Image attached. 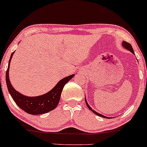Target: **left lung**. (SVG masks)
I'll return each instance as SVG.
<instances>
[{
  "label": "left lung",
  "mask_w": 147,
  "mask_h": 147,
  "mask_svg": "<svg viewBox=\"0 0 147 147\" xmlns=\"http://www.w3.org/2000/svg\"><path fill=\"white\" fill-rule=\"evenodd\" d=\"M122 45H123V47H124V48H126V49H128V50H129L130 51L133 53V54H135V53H134V51H133V48H132L131 45V44H129V43H128V42H124V41H123V44H122ZM85 101H86V100H85ZM86 105H87V107H88V108H89V109H90V110H92V111L93 112V113H94L95 115H98V116H99V117H103V118H108V117H105V116H103V115H100V114L98 113H96V112H95L94 110H92V108H90V106H89L88 103H87V101H86Z\"/></svg>",
  "instance_id": "obj_1"
}]
</instances>
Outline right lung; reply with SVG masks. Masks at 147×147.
I'll return each instance as SVG.
<instances>
[{"instance_id":"1","label":"right lung","mask_w":147,"mask_h":147,"mask_svg":"<svg viewBox=\"0 0 147 147\" xmlns=\"http://www.w3.org/2000/svg\"><path fill=\"white\" fill-rule=\"evenodd\" d=\"M13 53L14 52L11 53L10 59L9 60L7 69L6 71V83H7L8 91L16 104L21 109L30 115H41V114L47 113L48 112L55 109L60 101L61 93L63 90V87H65V84H67V82L73 78L74 74L62 79L52 90L45 94L35 97L26 96L16 91L11 86L10 81H9V68Z\"/></svg>"}]
</instances>
